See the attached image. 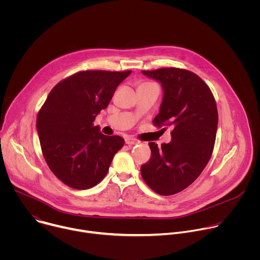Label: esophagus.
Returning a JSON list of instances; mask_svg holds the SVG:
<instances>
[{"label":"esophagus","mask_w":260,"mask_h":260,"mask_svg":"<svg viewBox=\"0 0 260 260\" xmlns=\"http://www.w3.org/2000/svg\"><path fill=\"white\" fill-rule=\"evenodd\" d=\"M125 144L127 145H136V144H139V141H137L136 139H133V138H125Z\"/></svg>","instance_id":"obj_1"}]
</instances>
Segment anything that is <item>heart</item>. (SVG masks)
<instances>
[{
    "mask_svg": "<svg viewBox=\"0 0 260 260\" xmlns=\"http://www.w3.org/2000/svg\"><path fill=\"white\" fill-rule=\"evenodd\" d=\"M144 84H147V83H144Z\"/></svg>",
    "mask_w": 260,
    "mask_h": 260,
    "instance_id": "obj_1",
    "label": "heart"
}]
</instances>
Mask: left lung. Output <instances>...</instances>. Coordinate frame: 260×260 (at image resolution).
I'll return each instance as SVG.
<instances>
[{"instance_id":"1","label":"left lung","mask_w":260,"mask_h":260,"mask_svg":"<svg viewBox=\"0 0 260 260\" xmlns=\"http://www.w3.org/2000/svg\"><path fill=\"white\" fill-rule=\"evenodd\" d=\"M161 83L164 99L153 119L173 126L168 144L150 142V159L141 167L145 183L160 196L188 187L209 162L216 140L218 111L210 87L197 74L179 68L142 71ZM164 129V128H162Z\"/></svg>"}]
</instances>
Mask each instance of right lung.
<instances>
[{"label": "right lung", "instance_id": "right-lung-1", "mask_svg": "<svg viewBox=\"0 0 260 260\" xmlns=\"http://www.w3.org/2000/svg\"><path fill=\"white\" fill-rule=\"evenodd\" d=\"M132 71H81L58 82L37 116L43 156L51 172L69 187L88 189L107 175L124 145L105 136L93 121Z\"/></svg>", "mask_w": 260, "mask_h": 260}]
</instances>
